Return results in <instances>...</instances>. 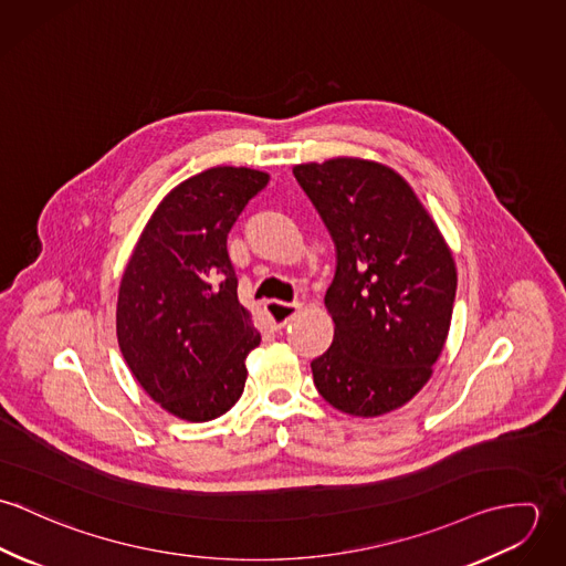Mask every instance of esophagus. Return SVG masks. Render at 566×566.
<instances>
[{
	"label": "esophagus",
	"mask_w": 566,
	"mask_h": 566,
	"mask_svg": "<svg viewBox=\"0 0 566 566\" xmlns=\"http://www.w3.org/2000/svg\"><path fill=\"white\" fill-rule=\"evenodd\" d=\"M298 305H292V303H281V301H270L265 305V314L270 318V323L274 328H283L285 324L290 323L296 314H298Z\"/></svg>",
	"instance_id": "34e87169"
}]
</instances>
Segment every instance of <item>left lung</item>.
I'll list each match as a JSON object with an SVG mask.
<instances>
[{
	"label": "left lung",
	"mask_w": 566,
	"mask_h": 566,
	"mask_svg": "<svg viewBox=\"0 0 566 566\" xmlns=\"http://www.w3.org/2000/svg\"><path fill=\"white\" fill-rule=\"evenodd\" d=\"M294 176L335 243L324 305L335 331L312 361L314 384L335 409L373 418L407 403L431 377L453 314L451 248L401 174L337 157Z\"/></svg>",
	"instance_id": "obj_1"
}]
</instances>
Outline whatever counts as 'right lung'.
Returning a JSON list of instances; mask_svg holds the SVG:
<instances>
[{
    "mask_svg": "<svg viewBox=\"0 0 566 566\" xmlns=\"http://www.w3.org/2000/svg\"><path fill=\"white\" fill-rule=\"evenodd\" d=\"M270 176L211 167L174 187L148 220L117 296L119 350L155 403L207 422L240 401L261 335L238 301L227 238Z\"/></svg>",
    "mask_w": 566,
    "mask_h": 566,
    "instance_id": "obj_1",
    "label": "right lung"
}]
</instances>
